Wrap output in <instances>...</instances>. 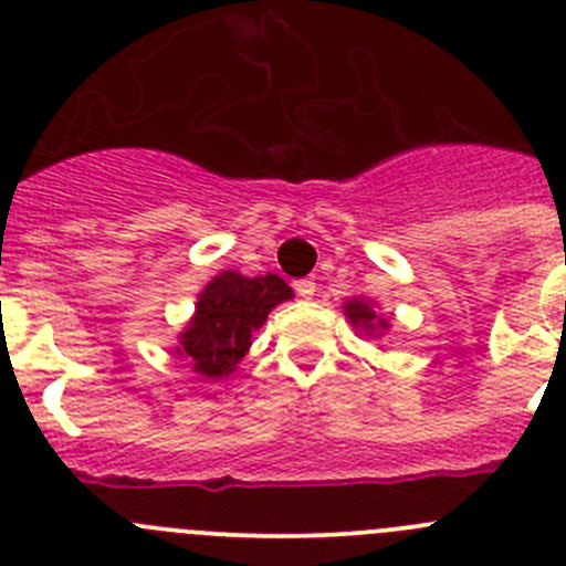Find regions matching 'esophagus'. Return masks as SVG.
<instances>
[{"label": "esophagus", "instance_id": "esophagus-1", "mask_svg": "<svg viewBox=\"0 0 566 566\" xmlns=\"http://www.w3.org/2000/svg\"><path fill=\"white\" fill-rule=\"evenodd\" d=\"M294 292H297L303 300H311V297H314V292H316V283L311 277L297 280V283H294Z\"/></svg>", "mask_w": 566, "mask_h": 566}]
</instances>
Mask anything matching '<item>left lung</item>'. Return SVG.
<instances>
[{
  "instance_id": "1",
  "label": "left lung",
  "mask_w": 566,
  "mask_h": 566,
  "mask_svg": "<svg viewBox=\"0 0 566 566\" xmlns=\"http://www.w3.org/2000/svg\"><path fill=\"white\" fill-rule=\"evenodd\" d=\"M342 308H344V316L349 319V325H353L358 333H364V336L380 338L386 331H389V319H384V316L378 314L373 300L349 297Z\"/></svg>"
}]
</instances>
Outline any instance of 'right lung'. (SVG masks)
Returning <instances> with one entry per match:
<instances>
[{"label":"right lung","mask_w":566,"mask_h":566,"mask_svg":"<svg viewBox=\"0 0 566 566\" xmlns=\"http://www.w3.org/2000/svg\"><path fill=\"white\" fill-rule=\"evenodd\" d=\"M294 292L277 274L219 272L199 292L193 316L177 333L175 353L191 360V369L208 380H222L235 373L252 344V333L261 331L269 311L292 300Z\"/></svg>","instance_id":"right-lung-1"}]
</instances>
